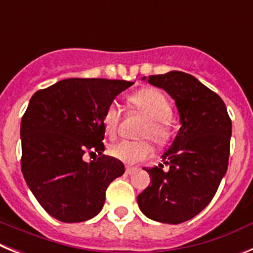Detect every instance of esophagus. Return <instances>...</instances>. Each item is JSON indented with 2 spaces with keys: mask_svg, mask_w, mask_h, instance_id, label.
I'll use <instances>...</instances> for the list:
<instances>
[{
  "mask_svg": "<svg viewBox=\"0 0 253 253\" xmlns=\"http://www.w3.org/2000/svg\"><path fill=\"white\" fill-rule=\"evenodd\" d=\"M135 171H137V169H133V167H126V169H125V173H126V175H131V173H134Z\"/></svg>",
  "mask_w": 253,
  "mask_h": 253,
  "instance_id": "esophagus-1",
  "label": "esophagus"
}]
</instances>
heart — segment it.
Here are the masks:
<instances>
[{"mask_svg": "<svg viewBox=\"0 0 253 253\" xmlns=\"http://www.w3.org/2000/svg\"><path fill=\"white\" fill-rule=\"evenodd\" d=\"M128 104L135 110L146 115L148 119L144 123L139 135L148 138L158 146L166 144L172 137V107L169 99L157 88H146L128 97ZM120 123V110L116 104H110L102 114V126L109 137L118 133ZM148 139L123 140L115 143L109 148L111 157L125 165H135L144 161L152 154V144Z\"/></svg>", "mask_w": 253, "mask_h": 253, "instance_id": "obj_1", "label": "heart"}]
</instances>
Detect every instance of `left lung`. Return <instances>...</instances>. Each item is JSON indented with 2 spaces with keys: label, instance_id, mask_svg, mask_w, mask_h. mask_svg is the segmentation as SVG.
Returning a JSON list of instances; mask_svg holds the SVG:
<instances>
[{
  "label": "left lung",
  "instance_id": "8db88e82",
  "mask_svg": "<svg viewBox=\"0 0 253 253\" xmlns=\"http://www.w3.org/2000/svg\"><path fill=\"white\" fill-rule=\"evenodd\" d=\"M148 82L175 100L181 128L162 156L169 171L163 165L144 169L151 185L138 195V205L156 222L178 224L198 215L215 195L228 169L232 122L220 96L189 73L149 76Z\"/></svg>",
  "mask_w": 253,
  "mask_h": 253
}]
</instances>
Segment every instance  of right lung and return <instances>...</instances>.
I'll list each match as a JSON object with an SVG mask.
<instances>
[{"mask_svg": "<svg viewBox=\"0 0 253 253\" xmlns=\"http://www.w3.org/2000/svg\"><path fill=\"white\" fill-rule=\"evenodd\" d=\"M134 82L67 78L33 95L21 119V171L46 213L64 223L100 213L123 162L105 156L102 114ZM99 157L84 163V153Z\"/></svg>", "mask_w": 253, "mask_h": 253, "instance_id": "right-lung-1", "label": "right lung"}]
</instances>
